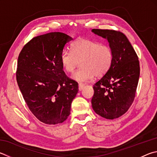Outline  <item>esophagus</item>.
<instances>
[{
    "mask_svg": "<svg viewBox=\"0 0 157 157\" xmlns=\"http://www.w3.org/2000/svg\"><path fill=\"white\" fill-rule=\"evenodd\" d=\"M84 87V84H79V85H78V89H79V91L82 90V89H83Z\"/></svg>",
    "mask_w": 157,
    "mask_h": 157,
    "instance_id": "obj_1",
    "label": "esophagus"
}]
</instances>
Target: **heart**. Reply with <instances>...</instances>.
I'll return each mask as SVG.
<instances>
[{"mask_svg":"<svg viewBox=\"0 0 157 157\" xmlns=\"http://www.w3.org/2000/svg\"><path fill=\"white\" fill-rule=\"evenodd\" d=\"M71 49L72 52L67 50L62 51L60 62L68 73H73L81 62L82 69L71 77L77 82L90 81L95 75L98 78L104 76L112 66L113 53L108 45L79 38L72 44Z\"/></svg>","mask_w":157,"mask_h":157,"instance_id":"1","label":"heart"}]
</instances>
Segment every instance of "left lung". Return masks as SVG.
Masks as SVG:
<instances>
[{
    "mask_svg": "<svg viewBox=\"0 0 157 157\" xmlns=\"http://www.w3.org/2000/svg\"><path fill=\"white\" fill-rule=\"evenodd\" d=\"M91 31L106 39L113 53L110 70L93 86L92 107L102 117L118 118L127 112L135 99L140 75L138 57L124 33L108 29Z\"/></svg>",
    "mask_w": 157,
    "mask_h": 157,
    "instance_id": "obj_1",
    "label": "left lung"
}]
</instances>
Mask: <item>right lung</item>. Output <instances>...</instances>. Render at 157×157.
<instances>
[{
	"mask_svg": "<svg viewBox=\"0 0 157 157\" xmlns=\"http://www.w3.org/2000/svg\"><path fill=\"white\" fill-rule=\"evenodd\" d=\"M71 36L51 32L33 38L19 54L16 79L34 116L47 124L64 122L78 92V84L65 75L60 56Z\"/></svg>",
	"mask_w": 157,
	"mask_h": 157,
	"instance_id": "obj_1",
	"label": "right lung"
}]
</instances>
